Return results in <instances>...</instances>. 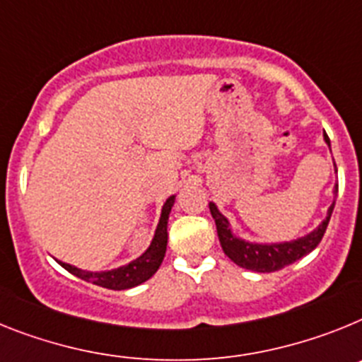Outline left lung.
<instances>
[{
    "instance_id": "obj_1",
    "label": "left lung",
    "mask_w": 362,
    "mask_h": 362,
    "mask_svg": "<svg viewBox=\"0 0 362 362\" xmlns=\"http://www.w3.org/2000/svg\"><path fill=\"white\" fill-rule=\"evenodd\" d=\"M322 136H325V142L329 147L328 134L325 133ZM333 168H335V163H333ZM335 173H337V168H335ZM337 191L339 185L335 184V187H333V194L335 197H337ZM333 207H335V200L328 207L326 218L317 228H313L310 233L303 235V237L281 242H253L235 235L228 216L220 213L218 206L215 202H209V211H211L213 218H215L220 246H222L226 255L233 260L237 266H240V268L251 269V272L257 273L276 272V269H282L284 266H290V264L297 262L298 259H303L308 253H312L319 246L320 238H322L326 228H328Z\"/></svg>"
}]
</instances>
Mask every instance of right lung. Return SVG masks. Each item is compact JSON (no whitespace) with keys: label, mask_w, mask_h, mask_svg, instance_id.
<instances>
[{"label":"right lung","mask_w":362,"mask_h":362,"mask_svg":"<svg viewBox=\"0 0 362 362\" xmlns=\"http://www.w3.org/2000/svg\"><path fill=\"white\" fill-rule=\"evenodd\" d=\"M175 199H177V194H171L163 202L158 226H156L155 235H153V240H151V244L147 246V250L144 251L142 255L136 257L131 262L124 264V266H118V268L105 269V272H89V269L76 268V266L62 262L58 259L56 260H58L62 268H65L72 275L80 276V279L90 282V284L109 288V290H129V288H134V286L149 281L151 276L158 272L160 264H162L163 257H165V250H168V220L169 213H171V207L175 206Z\"/></svg>","instance_id":"obj_1"}]
</instances>
